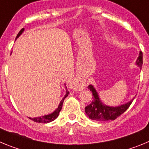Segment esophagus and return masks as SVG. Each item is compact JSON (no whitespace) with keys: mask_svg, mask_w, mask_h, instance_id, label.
Listing matches in <instances>:
<instances>
[{"mask_svg":"<svg viewBox=\"0 0 149 149\" xmlns=\"http://www.w3.org/2000/svg\"><path fill=\"white\" fill-rule=\"evenodd\" d=\"M73 86L74 88L77 90H82V89H85L86 87V84L83 81L78 80V79H75L74 81H73Z\"/></svg>","mask_w":149,"mask_h":149,"instance_id":"1","label":"esophagus"}]
</instances>
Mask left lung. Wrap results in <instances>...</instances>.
Here are the masks:
<instances>
[{
    "instance_id": "left-lung-1",
    "label": "left lung",
    "mask_w": 149,
    "mask_h": 149,
    "mask_svg": "<svg viewBox=\"0 0 149 149\" xmlns=\"http://www.w3.org/2000/svg\"><path fill=\"white\" fill-rule=\"evenodd\" d=\"M136 65L141 69L143 65V53L139 52V56L136 61ZM88 89L93 93V101L90 104L85 107V113L86 116L92 120L98 121V122H106V121L115 120L125 111H126L130 105L132 103L133 99L119 106H109L106 105L101 101L98 95V92L93 85H89Z\"/></svg>"
}]
</instances>
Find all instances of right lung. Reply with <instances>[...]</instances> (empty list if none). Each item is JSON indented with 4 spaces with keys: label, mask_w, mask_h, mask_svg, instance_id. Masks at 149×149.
Instances as JSON below:
<instances>
[{
    "label": "right lung",
    "mask_w": 149,
    "mask_h": 149,
    "mask_svg": "<svg viewBox=\"0 0 149 149\" xmlns=\"http://www.w3.org/2000/svg\"><path fill=\"white\" fill-rule=\"evenodd\" d=\"M24 30V28H22V30L19 31V33H18V35H17V36H16V39H18V38L19 37V36H20L22 33H23ZM65 90H66V93H65V96H64V97L63 98V99L60 101V104H59V105H58V107H57V108H56V110L53 112V113H50V114H48V115H45V116H42L36 117V118H30V117H29V119H30L31 120L34 121V122H39V123H48V122H52V121L55 120V119H56V118L58 117L59 113H60V110H61L62 107H63V101H64L65 98H66L67 96L68 95V94H69V92H68V89H67V87L65 86Z\"/></svg>",
    "instance_id": "1"
}]
</instances>
